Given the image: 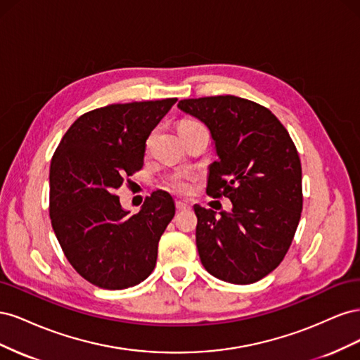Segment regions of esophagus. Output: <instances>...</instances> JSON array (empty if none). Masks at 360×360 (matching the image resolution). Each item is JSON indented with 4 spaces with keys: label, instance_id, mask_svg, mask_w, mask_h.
Returning <instances> with one entry per match:
<instances>
[{
    "label": "esophagus",
    "instance_id": "obj_1",
    "mask_svg": "<svg viewBox=\"0 0 360 360\" xmlns=\"http://www.w3.org/2000/svg\"><path fill=\"white\" fill-rule=\"evenodd\" d=\"M176 207H177L179 210H188V209H191V204L188 201L179 200V201H176Z\"/></svg>",
    "mask_w": 360,
    "mask_h": 360
}]
</instances>
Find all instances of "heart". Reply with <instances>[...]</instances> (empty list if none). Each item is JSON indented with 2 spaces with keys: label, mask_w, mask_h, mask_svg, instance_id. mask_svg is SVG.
<instances>
[{
  "label": "heart",
  "mask_w": 360,
  "mask_h": 360,
  "mask_svg": "<svg viewBox=\"0 0 360 360\" xmlns=\"http://www.w3.org/2000/svg\"><path fill=\"white\" fill-rule=\"evenodd\" d=\"M197 124H200V123H197V122H183V123L180 124V129L191 127V126H197ZM171 188L176 189L177 192H186V191L189 189L186 180H184V177H181V176H176V177H174V179L171 180Z\"/></svg>",
  "instance_id": "1"
}]
</instances>
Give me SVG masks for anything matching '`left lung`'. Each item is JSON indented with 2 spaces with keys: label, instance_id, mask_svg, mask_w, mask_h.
I'll list each match as a JSON object with an SVG mask.
<instances>
[{
  "label": "left lung",
  "instance_id": "left-lung-1",
  "mask_svg": "<svg viewBox=\"0 0 360 360\" xmlns=\"http://www.w3.org/2000/svg\"><path fill=\"white\" fill-rule=\"evenodd\" d=\"M177 108L210 130L217 160L209 167L207 193L233 202L219 213L193 205L201 263L217 279L252 284L279 266L297 230V150L267 108L242 97L186 99Z\"/></svg>",
  "mask_w": 360,
  "mask_h": 360
}]
</instances>
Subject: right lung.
I'll use <instances>...</instances> for the list:
<instances>
[{"label": "right lung", "mask_w": 360, "mask_h": 360, "mask_svg": "<svg viewBox=\"0 0 360 360\" xmlns=\"http://www.w3.org/2000/svg\"><path fill=\"white\" fill-rule=\"evenodd\" d=\"M177 99L108 105L81 115L63 136L49 169L53 233L78 274L105 290L144 281L156 266L160 236L176 214L156 191L136 214L115 191L144 165L146 141Z\"/></svg>", "instance_id": "1"}]
</instances>
